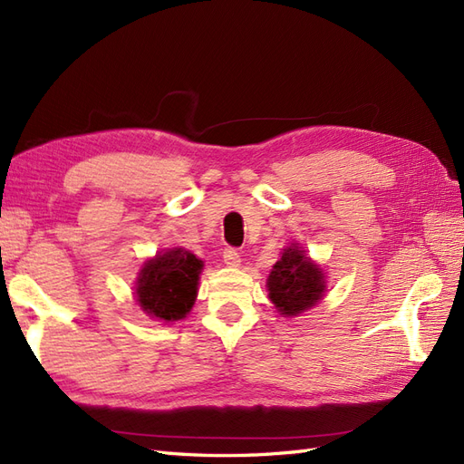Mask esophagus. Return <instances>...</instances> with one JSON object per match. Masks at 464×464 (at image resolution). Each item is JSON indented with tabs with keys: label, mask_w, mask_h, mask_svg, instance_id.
Returning <instances> with one entry per match:
<instances>
[{
	"label": "esophagus",
	"mask_w": 464,
	"mask_h": 464,
	"mask_svg": "<svg viewBox=\"0 0 464 464\" xmlns=\"http://www.w3.org/2000/svg\"><path fill=\"white\" fill-rule=\"evenodd\" d=\"M222 257H224V263H227L228 267H237V266H240V254H237L234 247L224 249V256Z\"/></svg>",
	"instance_id": "obj_1"
}]
</instances>
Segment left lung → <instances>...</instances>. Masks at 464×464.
<instances>
[{
  "mask_svg": "<svg viewBox=\"0 0 464 464\" xmlns=\"http://www.w3.org/2000/svg\"><path fill=\"white\" fill-rule=\"evenodd\" d=\"M267 291L281 316H298L322 300L325 293L324 271L306 257L303 247L291 244L273 266L267 277Z\"/></svg>",
  "mask_w": 464,
  "mask_h": 464,
  "instance_id": "8db88e82",
  "label": "left lung"
}]
</instances>
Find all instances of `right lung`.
Returning <instances> with one entry per match:
<instances>
[{
  "mask_svg": "<svg viewBox=\"0 0 464 464\" xmlns=\"http://www.w3.org/2000/svg\"><path fill=\"white\" fill-rule=\"evenodd\" d=\"M201 271L203 261L183 247L158 252L139 273L134 285L136 303L154 320H183L195 304Z\"/></svg>",
  "mask_w": 464,
  "mask_h": 464,
  "instance_id": "1",
  "label": "right lung"
}]
</instances>
